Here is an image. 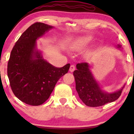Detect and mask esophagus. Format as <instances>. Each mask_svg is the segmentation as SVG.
Returning a JSON list of instances; mask_svg holds the SVG:
<instances>
[{
	"label": "esophagus",
	"instance_id": "1",
	"mask_svg": "<svg viewBox=\"0 0 134 134\" xmlns=\"http://www.w3.org/2000/svg\"><path fill=\"white\" fill-rule=\"evenodd\" d=\"M75 70V66L74 65H71L70 66V68H69V71L70 72H73Z\"/></svg>",
	"mask_w": 134,
	"mask_h": 134
}]
</instances>
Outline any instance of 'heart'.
Masks as SVG:
<instances>
[{
    "instance_id": "heart-1",
    "label": "heart",
    "mask_w": 134,
    "mask_h": 134,
    "mask_svg": "<svg viewBox=\"0 0 134 134\" xmlns=\"http://www.w3.org/2000/svg\"><path fill=\"white\" fill-rule=\"evenodd\" d=\"M91 40H92V38L90 36H83V37H82L79 40L78 43L76 46V49L77 51H79L85 48L90 43Z\"/></svg>"
}]
</instances>
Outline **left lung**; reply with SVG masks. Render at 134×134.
<instances>
[{
	"instance_id": "left-lung-1",
	"label": "left lung",
	"mask_w": 134,
	"mask_h": 134,
	"mask_svg": "<svg viewBox=\"0 0 134 134\" xmlns=\"http://www.w3.org/2000/svg\"><path fill=\"white\" fill-rule=\"evenodd\" d=\"M118 48L121 46L118 45ZM77 70L73 72L76 82V89L79 96L86 105L96 107L116 100L121 94L124 86L113 93H105L100 90L89 69L87 63L77 64Z\"/></svg>"
}]
</instances>
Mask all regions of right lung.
<instances>
[{
    "mask_svg": "<svg viewBox=\"0 0 134 134\" xmlns=\"http://www.w3.org/2000/svg\"><path fill=\"white\" fill-rule=\"evenodd\" d=\"M52 27L41 23L31 25L13 48L7 66V74L14 94L32 106L48 99L60 78L66 74L70 64L56 68L35 51L36 40Z\"/></svg>",
    "mask_w": 134,
    "mask_h": 134,
    "instance_id": "right-lung-1",
    "label": "right lung"
}]
</instances>
